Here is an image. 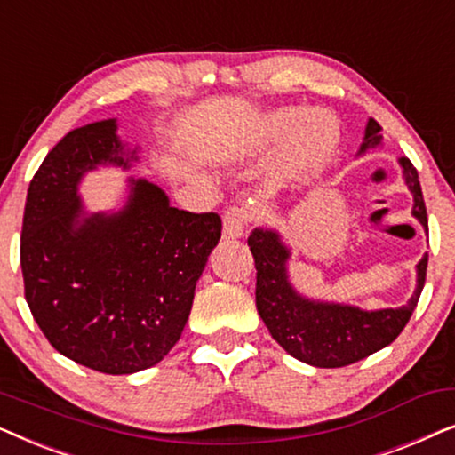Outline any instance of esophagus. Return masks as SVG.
I'll list each match as a JSON object with an SVG mask.
<instances>
[{"mask_svg": "<svg viewBox=\"0 0 455 455\" xmlns=\"http://www.w3.org/2000/svg\"><path fill=\"white\" fill-rule=\"evenodd\" d=\"M248 223V213L244 209H232L223 215V238L235 240L244 235Z\"/></svg>", "mask_w": 455, "mask_h": 455, "instance_id": "esophagus-1", "label": "esophagus"}]
</instances>
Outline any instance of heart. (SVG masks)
Wrapping results in <instances>:
<instances>
[{
    "label": "heart",
    "mask_w": 455,
    "mask_h": 455,
    "mask_svg": "<svg viewBox=\"0 0 455 455\" xmlns=\"http://www.w3.org/2000/svg\"><path fill=\"white\" fill-rule=\"evenodd\" d=\"M298 116L300 111L291 108L269 111L252 132L251 140L244 142V151L254 155L282 145ZM294 128V131L291 129L292 134L285 142L282 155V170L285 176H300L313 170L315 165L325 161L338 145V126L321 109L307 111Z\"/></svg>",
    "instance_id": "1"
}]
</instances>
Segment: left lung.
I'll use <instances>...</instances> for the list:
<instances>
[{
	"label": "left lung",
	"mask_w": 455,
	"mask_h": 455,
	"mask_svg": "<svg viewBox=\"0 0 455 455\" xmlns=\"http://www.w3.org/2000/svg\"><path fill=\"white\" fill-rule=\"evenodd\" d=\"M381 126L369 117L358 155L381 147ZM403 182L412 192V215L428 234L427 207L422 198L419 172L408 157H400ZM248 246L257 267V310L271 338L290 356L319 369H339L358 363L389 346L412 316L425 288L428 254L416 265V290L400 308L364 310L341 302L315 300L291 285L288 263L290 246L273 228H254Z\"/></svg>",
	"instance_id": "left-lung-1"
}]
</instances>
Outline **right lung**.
I'll use <instances>...</instances> for the list:
<instances>
[{
    "label": "right lung",
    "mask_w": 455,
    "mask_h": 455,
    "mask_svg": "<svg viewBox=\"0 0 455 455\" xmlns=\"http://www.w3.org/2000/svg\"><path fill=\"white\" fill-rule=\"evenodd\" d=\"M139 147L117 120L70 130L28 186L22 220L24 296L55 350L108 375L151 369L176 346L195 288L221 238L217 213L172 207L157 184L126 180L117 211L84 209L78 186L99 167L130 170Z\"/></svg>",
    "instance_id": "1"
}]
</instances>
